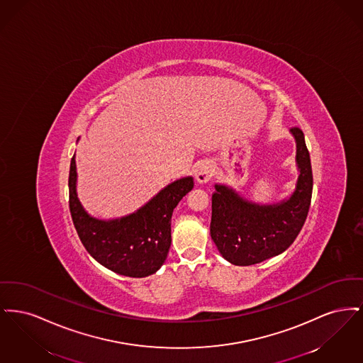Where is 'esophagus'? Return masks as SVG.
<instances>
[{
  "instance_id": "1",
  "label": "esophagus",
  "mask_w": 363,
  "mask_h": 363,
  "mask_svg": "<svg viewBox=\"0 0 363 363\" xmlns=\"http://www.w3.org/2000/svg\"><path fill=\"white\" fill-rule=\"evenodd\" d=\"M213 175V164L211 162H203L197 166L194 177L199 184H206Z\"/></svg>"
}]
</instances>
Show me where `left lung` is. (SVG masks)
I'll use <instances>...</instances> for the list:
<instances>
[{
	"mask_svg": "<svg viewBox=\"0 0 363 363\" xmlns=\"http://www.w3.org/2000/svg\"><path fill=\"white\" fill-rule=\"evenodd\" d=\"M290 132L296 143L299 175L287 200L259 204L225 185H215L211 237L220 255L234 265H253L283 253L305 225L313 191L311 155L303 132L299 128Z\"/></svg>",
	"mask_w": 363,
	"mask_h": 363,
	"instance_id": "left-lung-1",
	"label": "left lung"
}]
</instances>
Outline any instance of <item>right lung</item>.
<instances>
[{
  "instance_id": "right-lung-1",
  "label": "right lung",
  "mask_w": 363,
  "mask_h": 363,
  "mask_svg": "<svg viewBox=\"0 0 363 363\" xmlns=\"http://www.w3.org/2000/svg\"><path fill=\"white\" fill-rule=\"evenodd\" d=\"M76 160H70V215L86 252L110 271L123 277L155 274L172 245V216L181 199L193 189L185 177L160 190L145 206L120 219L101 220L86 213L76 191Z\"/></svg>"
}]
</instances>
